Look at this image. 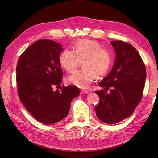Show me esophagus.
<instances>
[{
    "instance_id": "obj_1",
    "label": "esophagus",
    "mask_w": 158,
    "mask_h": 158,
    "mask_svg": "<svg viewBox=\"0 0 158 158\" xmlns=\"http://www.w3.org/2000/svg\"><path fill=\"white\" fill-rule=\"evenodd\" d=\"M88 93H89V91H88V90H85V89H82V90H80V94H88Z\"/></svg>"
}]
</instances>
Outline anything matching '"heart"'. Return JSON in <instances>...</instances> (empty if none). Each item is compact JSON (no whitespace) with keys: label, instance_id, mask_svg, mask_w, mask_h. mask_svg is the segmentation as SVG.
<instances>
[{"label":"heart","instance_id":"1","mask_svg":"<svg viewBox=\"0 0 158 158\" xmlns=\"http://www.w3.org/2000/svg\"><path fill=\"white\" fill-rule=\"evenodd\" d=\"M59 64L69 73L74 71L82 61L83 69L76 70L66 78L67 83L87 88L96 78L106 74L113 63V53L103 48L99 43L89 40H79L73 51L65 49L59 56Z\"/></svg>","mask_w":158,"mask_h":158}]
</instances>
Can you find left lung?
I'll list each match as a JSON object with an SVG mask.
<instances>
[{
  "label": "left lung",
  "mask_w": 158,
  "mask_h": 158,
  "mask_svg": "<svg viewBox=\"0 0 158 158\" xmlns=\"http://www.w3.org/2000/svg\"><path fill=\"white\" fill-rule=\"evenodd\" d=\"M111 44L116 52L115 61L109 74L99 84L105 91H95L100 100L94 110L100 121L113 125L130 117L140 102L146 70L132 45L122 41ZM109 89L111 93L107 94L105 92Z\"/></svg>",
  "instance_id": "obj_1"
}]
</instances>
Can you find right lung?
Here are the masks:
<instances>
[{
	"label": "right lung",
	"instance_id": "right-lung-1",
	"mask_svg": "<svg viewBox=\"0 0 158 158\" xmlns=\"http://www.w3.org/2000/svg\"><path fill=\"white\" fill-rule=\"evenodd\" d=\"M62 51L55 41L38 40L22 52L16 66L19 98L33 117L47 125L67 116L72 100L80 94L73 85L53 90L60 86L63 76L59 61Z\"/></svg>",
	"mask_w": 158,
	"mask_h": 158
}]
</instances>
